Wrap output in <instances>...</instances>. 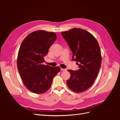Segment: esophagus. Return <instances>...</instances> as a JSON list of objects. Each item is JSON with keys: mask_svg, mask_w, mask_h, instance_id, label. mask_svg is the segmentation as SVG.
I'll use <instances>...</instances> for the list:
<instances>
[{"mask_svg": "<svg viewBox=\"0 0 120 120\" xmlns=\"http://www.w3.org/2000/svg\"><path fill=\"white\" fill-rule=\"evenodd\" d=\"M66 71V69L62 68H61V71Z\"/></svg>", "mask_w": 120, "mask_h": 120, "instance_id": "34e87169", "label": "esophagus"}]
</instances>
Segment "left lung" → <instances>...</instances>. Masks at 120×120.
Returning a JSON list of instances; mask_svg holds the SVG:
<instances>
[{"mask_svg": "<svg viewBox=\"0 0 120 120\" xmlns=\"http://www.w3.org/2000/svg\"><path fill=\"white\" fill-rule=\"evenodd\" d=\"M61 34L72 52V60L79 68L78 71L68 70L71 77L67 85L74 92H83L93 84L101 66L99 44L92 34L82 29L73 28Z\"/></svg>", "mask_w": 120, "mask_h": 120, "instance_id": "left-lung-1", "label": "left lung"}]
</instances>
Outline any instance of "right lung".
Listing matches in <instances>:
<instances>
[{"label":"right lung","mask_w":120,"mask_h":120,"mask_svg":"<svg viewBox=\"0 0 120 120\" xmlns=\"http://www.w3.org/2000/svg\"><path fill=\"white\" fill-rule=\"evenodd\" d=\"M55 33L40 30L30 34L22 42L19 50L17 66L24 85L34 93L46 92L53 77L60 71L59 67L43 65L44 57L56 40Z\"/></svg>","instance_id":"add662e5"}]
</instances>
